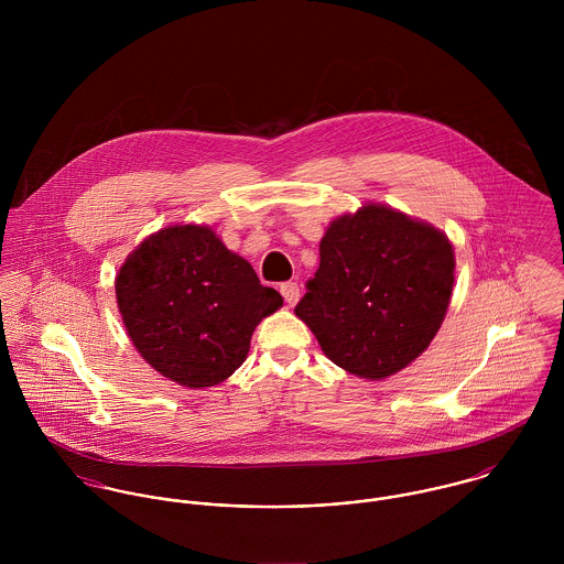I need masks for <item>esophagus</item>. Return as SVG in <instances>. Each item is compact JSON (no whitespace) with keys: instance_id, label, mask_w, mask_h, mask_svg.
Instances as JSON below:
<instances>
[{"instance_id":"1","label":"esophagus","mask_w":564,"mask_h":564,"mask_svg":"<svg viewBox=\"0 0 564 564\" xmlns=\"http://www.w3.org/2000/svg\"><path fill=\"white\" fill-rule=\"evenodd\" d=\"M280 293L289 306H295L300 300V284L297 282H284L280 284Z\"/></svg>"}]
</instances>
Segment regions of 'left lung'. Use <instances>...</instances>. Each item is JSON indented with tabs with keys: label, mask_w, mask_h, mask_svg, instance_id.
Masks as SVG:
<instances>
[{
	"label": "left lung",
	"mask_w": 564,
	"mask_h": 564,
	"mask_svg": "<svg viewBox=\"0 0 564 564\" xmlns=\"http://www.w3.org/2000/svg\"><path fill=\"white\" fill-rule=\"evenodd\" d=\"M295 315L345 371L380 380L434 338L454 286V249L432 226L384 206L336 219Z\"/></svg>",
	"instance_id": "obj_1"
}]
</instances>
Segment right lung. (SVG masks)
Listing matches in <instances>:
<instances>
[{"instance_id":"add662e5","label":"right lung","mask_w":564,"mask_h":564,"mask_svg":"<svg viewBox=\"0 0 564 564\" xmlns=\"http://www.w3.org/2000/svg\"><path fill=\"white\" fill-rule=\"evenodd\" d=\"M115 289L134 347L188 389L230 378L247 358L253 327L282 306V295L202 226H173L141 242Z\"/></svg>"}]
</instances>
